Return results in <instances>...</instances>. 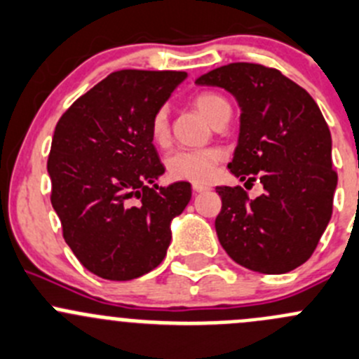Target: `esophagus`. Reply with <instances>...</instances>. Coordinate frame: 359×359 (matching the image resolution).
Returning a JSON list of instances; mask_svg holds the SVG:
<instances>
[{
	"instance_id": "obj_1",
	"label": "esophagus",
	"mask_w": 359,
	"mask_h": 359,
	"mask_svg": "<svg viewBox=\"0 0 359 359\" xmlns=\"http://www.w3.org/2000/svg\"><path fill=\"white\" fill-rule=\"evenodd\" d=\"M191 188H194L195 194H202V191L209 190V187H205V184H202V183H194L191 184Z\"/></svg>"
}]
</instances>
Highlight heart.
Listing matches in <instances>:
<instances>
[{
	"label": "heart",
	"instance_id": "1",
	"mask_svg": "<svg viewBox=\"0 0 359 359\" xmlns=\"http://www.w3.org/2000/svg\"><path fill=\"white\" fill-rule=\"evenodd\" d=\"M198 111L209 120L215 122L219 113L229 108V102L218 94L204 92L194 99ZM151 140L157 144H164L169 140V118L164 108L158 109L151 118ZM223 154L216 148H202V150H180L168 158V172L175 180L195 181V183H205L211 180L216 164L222 161Z\"/></svg>",
	"mask_w": 359,
	"mask_h": 359
}]
</instances>
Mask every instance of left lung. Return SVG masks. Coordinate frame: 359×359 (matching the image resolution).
Returning <instances> with one entry per match:
<instances>
[{
	"label": "left lung",
	"mask_w": 359,
	"mask_h": 359,
	"mask_svg": "<svg viewBox=\"0 0 359 359\" xmlns=\"http://www.w3.org/2000/svg\"><path fill=\"white\" fill-rule=\"evenodd\" d=\"M225 88L241 108L239 140L229 169L244 187H216L219 244L233 262L262 274H285L311 258L332 218L337 172L332 136L314 99L281 71L232 62L195 80Z\"/></svg>",
	"instance_id": "8db88e82"
}]
</instances>
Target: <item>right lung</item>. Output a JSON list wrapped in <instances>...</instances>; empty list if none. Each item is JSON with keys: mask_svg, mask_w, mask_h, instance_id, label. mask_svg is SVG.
I'll use <instances>...</instances> for the list:
<instances>
[{"mask_svg": "<svg viewBox=\"0 0 359 359\" xmlns=\"http://www.w3.org/2000/svg\"><path fill=\"white\" fill-rule=\"evenodd\" d=\"M184 71L122 69L78 97L55 126L48 155L52 205L67 246L87 271L129 281L154 271L191 184H155L165 168L151 118Z\"/></svg>", "mask_w": 359, "mask_h": 359, "instance_id": "right-lung-1", "label": "right lung"}]
</instances>
